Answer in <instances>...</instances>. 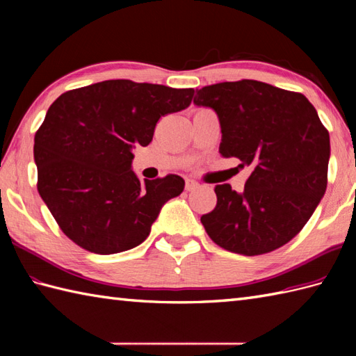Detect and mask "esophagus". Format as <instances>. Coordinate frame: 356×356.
I'll return each mask as SVG.
<instances>
[{
	"mask_svg": "<svg viewBox=\"0 0 356 356\" xmlns=\"http://www.w3.org/2000/svg\"><path fill=\"white\" fill-rule=\"evenodd\" d=\"M195 188H199V184L195 182L194 179H186V180H185V190H186V191H194Z\"/></svg>",
	"mask_w": 356,
	"mask_h": 356,
	"instance_id": "1",
	"label": "esophagus"
}]
</instances>
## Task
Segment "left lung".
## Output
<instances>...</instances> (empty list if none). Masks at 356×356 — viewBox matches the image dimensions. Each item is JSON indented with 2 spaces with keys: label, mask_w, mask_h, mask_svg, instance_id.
Instances as JSON below:
<instances>
[{
  "label": "left lung",
  "mask_w": 356,
  "mask_h": 356,
  "mask_svg": "<svg viewBox=\"0 0 356 356\" xmlns=\"http://www.w3.org/2000/svg\"><path fill=\"white\" fill-rule=\"evenodd\" d=\"M222 127L220 154L251 166L243 193L216 185L217 205L200 222L216 245L241 255L282 248L303 229L327 188L330 139L301 93L241 79L197 90Z\"/></svg>",
  "instance_id": "obj_1"
}]
</instances>
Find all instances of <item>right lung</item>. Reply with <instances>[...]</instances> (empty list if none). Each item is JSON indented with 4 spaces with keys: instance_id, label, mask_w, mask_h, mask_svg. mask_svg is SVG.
<instances>
[{
    "instance_id": "right-lung-1",
    "label": "right lung",
    "mask_w": 356,
    "mask_h": 356,
    "mask_svg": "<svg viewBox=\"0 0 356 356\" xmlns=\"http://www.w3.org/2000/svg\"><path fill=\"white\" fill-rule=\"evenodd\" d=\"M193 96V88L111 79L70 90L50 105L35 134L36 186L67 237L108 255L149 236L185 180L168 174L140 182L131 148L147 147L157 120L186 108Z\"/></svg>"
}]
</instances>
